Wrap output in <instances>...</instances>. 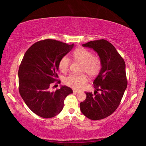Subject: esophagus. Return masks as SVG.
Returning a JSON list of instances; mask_svg holds the SVG:
<instances>
[{
	"instance_id": "esophagus-1",
	"label": "esophagus",
	"mask_w": 146,
	"mask_h": 146,
	"mask_svg": "<svg viewBox=\"0 0 146 146\" xmlns=\"http://www.w3.org/2000/svg\"><path fill=\"white\" fill-rule=\"evenodd\" d=\"M73 92L74 93H77L79 92V91L76 90H73Z\"/></svg>"
}]
</instances>
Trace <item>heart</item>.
<instances>
[{"label":"heart","instance_id":"1","mask_svg":"<svg viewBox=\"0 0 146 146\" xmlns=\"http://www.w3.org/2000/svg\"><path fill=\"white\" fill-rule=\"evenodd\" d=\"M72 56L75 62L82 63L81 72L85 73L90 77H95L100 73L101 70V61L99 56L93 55L90 50L84 48H78L74 51ZM70 65V58L67 56L62 57L59 60L58 68L61 72L66 73ZM88 81V76L83 73L80 75L70 74L64 79L63 82L66 86L80 90Z\"/></svg>","mask_w":146,"mask_h":146}]
</instances>
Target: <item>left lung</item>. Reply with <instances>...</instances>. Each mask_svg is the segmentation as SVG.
I'll return each mask as SVG.
<instances>
[{
  "mask_svg": "<svg viewBox=\"0 0 146 146\" xmlns=\"http://www.w3.org/2000/svg\"><path fill=\"white\" fill-rule=\"evenodd\" d=\"M82 46L98 53L101 70L93 81L94 94L85 93L86 98L80 103V110L91 120L102 119L113 114L120 104L127 85L126 65L115 47L106 40L91 41Z\"/></svg>",
  "mask_w": 146,
  "mask_h": 146,
  "instance_id": "obj_1",
  "label": "left lung"
}]
</instances>
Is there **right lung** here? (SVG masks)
<instances>
[{"mask_svg":"<svg viewBox=\"0 0 146 146\" xmlns=\"http://www.w3.org/2000/svg\"><path fill=\"white\" fill-rule=\"evenodd\" d=\"M73 46V43L46 39L33 44L23 56L18 73L19 93L30 110L40 117L51 118L58 114L65 98L73 93L66 86H61L55 92L49 88L58 77L59 60Z\"/></svg>","mask_w":146,"mask_h":146,"instance_id":"add662e5","label":"right lung"}]
</instances>
